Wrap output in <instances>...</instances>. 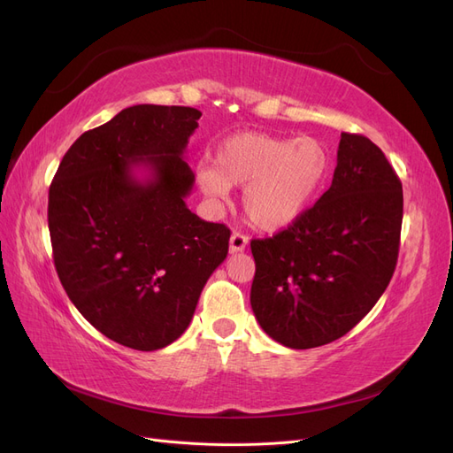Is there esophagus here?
<instances>
[{
	"mask_svg": "<svg viewBox=\"0 0 453 453\" xmlns=\"http://www.w3.org/2000/svg\"><path fill=\"white\" fill-rule=\"evenodd\" d=\"M248 248V236L240 234V232H234V234L230 236V253H240Z\"/></svg>",
	"mask_w": 453,
	"mask_h": 453,
	"instance_id": "34e87169",
	"label": "esophagus"
}]
</instances>
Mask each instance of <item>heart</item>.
<instances>
[{
	"instance_id": "obj_1",
	"label": "heart",
	"mask_w": 453,
	"mask_h": 453,
	"mask_svg": "<svg viewBox=\"0 0 453 453\" xmlns=\"http://www.w3.org/2000/svg\"><path fill=\"white\" fill-rule=\"evenodd\" d=\"M333 160L328 147L311 135L245 132L219 145L215 166L196 173L198 187L211 202L226 200L230 187H243L242 203L253 226L278 232L295 225L319 195Z\"/></svg>"
}]
</instances>
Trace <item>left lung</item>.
Returning <instances> with one entry per match:
<instances>
[{
    "label": "left lung",
    "instance_id": "obj_1",
    "mask_svg": "<svg viewBox=\"0 0 453 453\" xmlns=\"http://www.w3.org/2000/svg\"><path fill=\"white\" fill-rule=\"evenodd\" d=\"M403 185L381 149L342 134L333 185L298 221L251 242V308L285 348L349 333L388 289L399 257Z\"/></svg>",
    "mask_w": 453,
    "mask_h": 453
}]
</instances>
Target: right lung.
Listing matches in <instances>:
<instances>
[{
    "instance_id": "right-lung-1",
    "label": "right lung",
    "mask_w": 453,
    "mask_h": 453,
    "mask_svg": "<svg viewBox=\"0 0 453 453\" xmlns=\"http://www.w3.org/2000/svg\"><path fill=\"white\" fill-rule=\"evenodd\" d=\"M202 113L140 104L85 132L49 188L62 287L109 340L155 351L180 338L228 253L230 230L187 208L185 160Z\"/></svg>"
}]
</instances>
